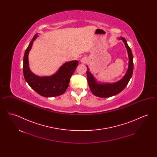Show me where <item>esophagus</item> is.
<instances>
[{"instance_id":"34e87169","label":"esophagus","mask_w":157,"mask_h":157,"mask_svg":"<svg viewBox=\"0 0 157 157\" xmlns=\"http://www.w3.org/2000/svg\"><path fill=\"white\" fill-rule=\"evenodd\" d=\"M81 62L83 63H86V62L87 60H86V58L83 57V58H82V59H81Z\"/></svg>"}]
</instances>
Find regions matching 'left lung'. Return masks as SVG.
Listing matches in <instances>:
<instances>
[{
    "mask_svg": "<svg viewBox=\"0 0 157 157\" xmlns=\"http://www.w3.org/2000/svg\"><path fill=\"white\" fill-rule=\"evenodd\" d=\"M119 40H122L124 42L127 49L129 58L128 67L127 72L121 79L113 83H101L97 82L94 75L90 72V69L87 67L88 70L86 74L90 90L94 95L98 97H111L118 94L127 86L130 79L132 77L134 69L133 55L132 51L127 44V40L124 37H120Z\"/></svg>",
    "mask_w": 157,
    "mask_h": 157,
    "instance_id": "obj_1",
    "label": "left lung"
}]
</instances>
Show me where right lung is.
Returning a JSON list of instances; mask_svg holds the SVG:
<instances>
[{
	"label": "right lung",
	"mask_w": 157,
	"mask_h": 157,
	"mask_svg": "<svg viewBox=\"0 0 157 157\" xmlns=\"http://www.w3.org/2000/svg\"><path fill=\"white\" fill-rule=\"evenodd\" d=\"M37 37V34L33 36L25 52L23 65L24 78L30 88L41 96L48 98L59 96L66 91L71 77L79 62L77 60L67 62L51 76H39L34 74L29 68L28 55L33 43Z\"/></svg>",
	"instance_id": "1"
}]
</instances>
